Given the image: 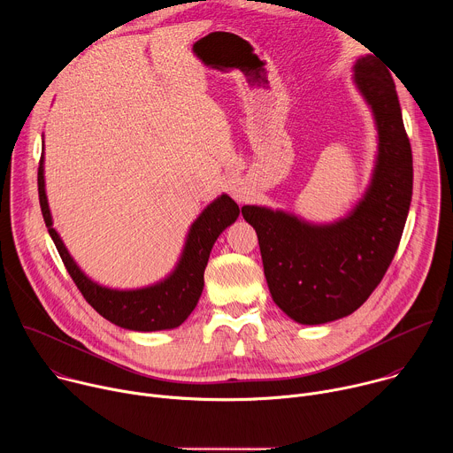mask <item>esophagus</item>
<instances>
[{
    "mask_svg": "<svg viewBox=\"0 0 453 453\" xmlns=\"http://www.w3.org/2000/svg\"><path fill=\"white\" fill-rule=\"evenodd\" d=\"M231 193H233V197H234L238 203H243V201H245V193H243L240 188L233 186V188H231Z\"/></svg>",
    "mask_w": 453,
    "mask_h": 453,
    "instance_id": "34e87169",
    "label": "esophagus"
}]
</instances>
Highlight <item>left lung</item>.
I'll list each match as a JSON object with an SVG mask.
<instances>
[{
	"label": "left lung",
	"mask_w": 453,
	"mask_h": 453,
	"mask_svg": "<svg viewBox=\"0 0 453 453\" xmlns=\"http://www.w3.org/2000/svg\"><path fill=\"white\" fill-rule=\"evenodd\" d=\"M353 70L378 131L372 179L353 211L315 226L280 210L242 208L260 242L271 296L299 325H325L367 301L393 262L411 208L412 150L395 81L374 55Z\"/></svg>",
	"instance_id": "left-lung-1"
}]
</instances>
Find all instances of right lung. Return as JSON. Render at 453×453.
<instances>
[{"label":"right lung","mask_w":453,"mask_h":453,"mask_svg":"<svg viewBox=\"0 0 453 453\" xmlns=\"http://www.w3.org/2000/svg\"><path fill=\"white\" fill-rule=\"evenodd\" d=\"M37 186L39 204L48 233L77 288L104 319L119 328L133 332L172 330L182 325L193 308L197 306L203 294L204 269L215 240L240 215L238 204L229 196H220L191 224L180 260L168 278L145 288L116 290L89 280L79 269L66 245L62 243L58 233L51 226L53 222L44 189V145L37 170Z\"/></svg>","instance_id":"1"}]
</instances>
